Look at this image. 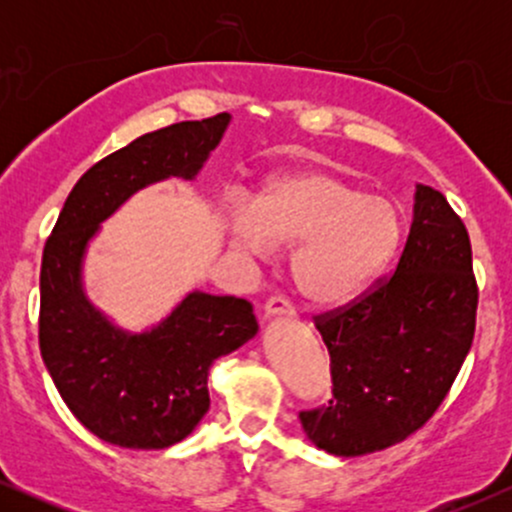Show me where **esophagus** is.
Masks as SVG:
<instances>
[{"label": "esophagus", "mask_w": 512, "mask_h": 512, "mask_svg": "<svg viewBox=\"0 0 512 512\" xmlns=\"http://www.w3.org/2000/svg\"><path fill=\"white\" fill-rule=\"evenodd\" d=\"M291 303L286 301V298H269L267 303H264V313L262 317L264 320H274V317H293Z\"/></svg>", "instance_id": "obj_1"}]
</instances>
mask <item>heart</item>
Wrapping results in <instances>:
<instances>
[{"label":"heart","mask_w":512,"mask_h":512,"mask_svg":"<svg viewBox=\"0 0 512 512\" xmlns=\"http://www.w3.org/2000/svg\"><path fill=\"white\" fill-rule=\"evenodd\" d=\"M402 209L325 168L274 175L252 204L226 211V236L252 257L293 248L291 279L305 303L342 308L385 272L402 240Z\"/></svg>","instance_id":"heart-1"}]
</instances>
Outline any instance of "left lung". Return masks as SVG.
I'll list each match as a JSON object with an SVG mask.
<instances>
[{"mask_svg":"<svg viewBox=\"0 0 512 512\" xmlns=\"http://www.w3.org/2000/svg\"><path fill=\"white\" fill-rule=\"evenodd\" d=\"M472 245L448 199L416 185L395 274L315 320L332 358V399L301 411L315 448L361 457L421 428L455 383L477 322Z\"/></svg>","mask_w":512,"mask_h":512,"instance_id":"8db88e82","label":"left lung"}]
</instances>
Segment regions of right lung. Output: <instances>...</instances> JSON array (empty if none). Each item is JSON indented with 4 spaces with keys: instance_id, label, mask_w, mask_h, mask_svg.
<instances>
[{
    "instance_id": "1",
    "label": "right lung",
    "mask_w": 512,
    "mask_h": 512,
    "mask_svg": "<svg viewBox=\"0 0 512 512\" xmlns=\"http://www.w3.org/2000/svg\"><path fill=\"white\" fill-rule=\"evenodd\" d=\"M231 115L142 134L81 175L40 267V354L64 404L105 443L163 450L190 436L209 411V370L255 339L252 305L187 291L146 330L120 327L88 298L84 264L101 226L156 182L195 180Z\"/></svg>"
}]
</instances>
